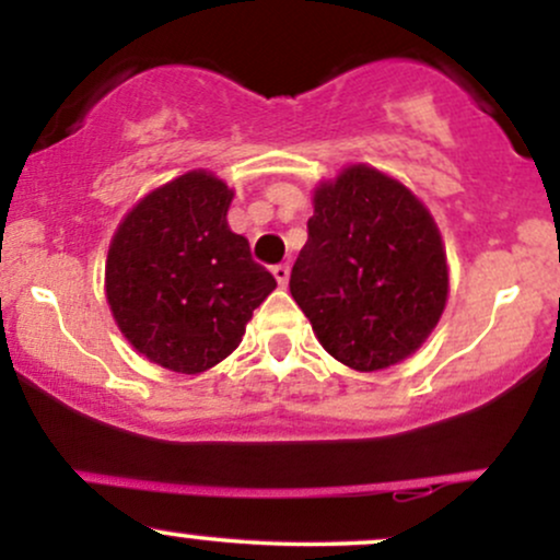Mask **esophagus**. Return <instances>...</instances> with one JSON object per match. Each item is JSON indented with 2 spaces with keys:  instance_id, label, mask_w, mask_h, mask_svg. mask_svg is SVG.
I'll use <instances>...</instances> for the list:
<instances>
[{
  "instance_id": "obj_1",
  "label": "esophagus",
  "mask_w": 560,
  "mask_h": 560,
  "mask_svg": "<svg viewBox=\"0 0 560 560\" xmlns=\"http://www.w3.org/2000/svg\"><path fill=\"white\" fill-rule=\"evenodd\" d=\"M289 273H292V271H289V266H276L273 268V276H276V281H279L281 289L289 284Z\"/></svg>"
}]
</instances>
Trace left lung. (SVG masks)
<instances>
[{
	"mask_svg": "<svg viewBox=\"0 0 560 560\" xmlns=\"http://www.w3.org/2000/svg\"><path fill=\"white\" fill-rule=\"evenodd\" d=\"M289 292L331 358L371 374L427 342L447 305L445 244L402 182L365 163L313 191Z\"/></svg>",
	"mask_w": 560,
	"mask_h": 560,
	"instance_id": "left-lung-1",
	"label": "left lung"
}]
</instances>
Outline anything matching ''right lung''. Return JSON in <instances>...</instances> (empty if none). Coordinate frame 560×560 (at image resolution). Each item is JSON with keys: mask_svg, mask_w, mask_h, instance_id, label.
<instances>
[{"mask_svg": "<svg viewBox=\"0 0 560 560\" xmlns=\"http://www.w3.org/2000/svg\"><path fill=\"white\" fill-rule=\"evenodd\" d=\"M234 199L215 173L189 171L144 195L115 229L105 294L139 355L195 376L236 350L276 279L229 229Z\"/></svg>", "mask_w": 560, "mask_h": 560, "instance_id": "1", "label": "right lung"}]
</instances>
